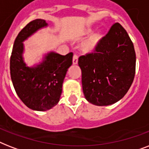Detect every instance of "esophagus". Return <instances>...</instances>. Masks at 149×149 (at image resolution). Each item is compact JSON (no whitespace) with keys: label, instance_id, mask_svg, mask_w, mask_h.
Wrapping results in <instances>:
<instances>
[{"label":"esophagus","instance_id":"obj_1","mask_svg":"<svg viewBox=\"0 0 149 149\" xmlns=\"http://www.w3.org/2000/svg\"><path fill=\"white\" fill-rule=\"evenodd\" d=\"M78 56L77 55H76V54H74L73 55V57H72V63L73 64H77V63H78Z\"/></svg>","mask_w":149,"mask_h":149}]
</instances>
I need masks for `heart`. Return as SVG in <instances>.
Listing matches in <instances>:
<instances>
[{"label": "heart", "instance_id": "heart-1", "mask_svg": "<svg viewBox=\"0 0 149 149\" xmlns=\"http://www.w3.org/2000/svg\"><path fill=\"white\" fill-rule=\"evenodd\" d=\"M100 38V36L97 34L91 36V38H89L87 41H86L82 45L83 51L85 52H90L93 51L95 49L96 45H97Z\"/></svg>", "mask_w": 149, "mask_h": 149}]
</instances>
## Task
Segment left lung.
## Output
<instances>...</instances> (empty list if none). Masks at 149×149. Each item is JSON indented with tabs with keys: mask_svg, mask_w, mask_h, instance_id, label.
<instances>
[{
	"mask_svg": "<svg viewBox=\"0 0 149 149\" xmlns=\"http://www.w3.org/2000/svg\"><path fill=\"white\" fill-rule=\"evenodd\" d=\"M136 56L133 42L119 23L100 39L93 52L82 56L78 64L86 99L97 106L120 100L132 86Z\"/></svg>",
	"mask_w": 149,
	"mask_h": 149,
	"instance_id": "left-lung-1",
	"label": "left lung"
}]
</instances>
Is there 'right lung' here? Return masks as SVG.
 Returning a JSON list of instances; mask_svg holds the SVG:
<instances>
[{"label": "right lung", "mask_w": 149, "mask_h": 149, "mask_svg": "<svg viewBox=\"0 0 149 149\" xmlns=\"http://www.w3.org/2000/svg\"><path fill=\"white\" fill-rule=\"evenodd\" d=\"M43 19L29 22L17 35L10 59V77L17 96L29 108L44 111L59 101L62 86L68 69L72 63V52L65 56L51 52L42 63L29 67L23 60V42L38 29L47 26Z\"/></svg>", "instance_id": "1"}]
</instances>
